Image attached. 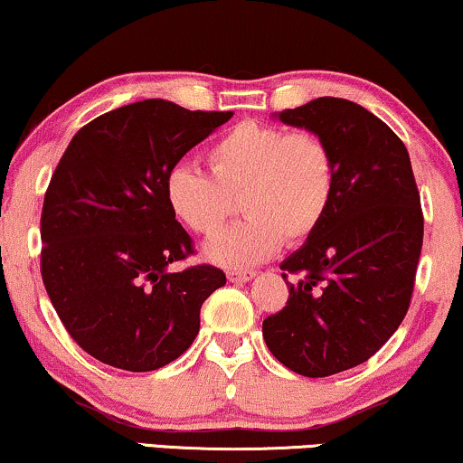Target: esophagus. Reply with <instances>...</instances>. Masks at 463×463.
<instances>
[{
    "instance_id": "34e87169",
    "label": "esophagus",
    "mask_w": 463,
    "mask_h": 463,
    "mask_svg": "<svg viewBox=\"0 0 463 463\" xmlns=\"http://www.w3.org/2000/svg\"><path fill=\"white\" fill-rule=\"evenodd\" d=\"M253 277H255L253 270H242V269H230V270H227V279H230L232 284H242V281L253 279Z\"/></svg>"
}]
</instances>
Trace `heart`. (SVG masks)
I'll return each instance as SVG.
<instances>
[{
    "instance_id": "obj_1",
    "label": "heart",
    "mask_w": 463,
    "mask_h": 463,
    "mask_svg": "<svg viewBox=\"0 0 463 463\" xmlns=\"http://www.w3.org/2000/svg\"><path fill=\"white\" fill-rule=\"evenodd\" d=\"M208 173L177 165L166 173L165 194L175 219L199 236L225 225L241 199L247 219L208 242L205 255L230 269L273 258L284 244L306 242L334 203L338 165L317 132H288L244 121L205 151Z\"/></svg>"
}]
</instances>
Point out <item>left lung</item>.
Wrapping results in <instances>:
<instances>
[{
    "mask_svg": "<svg viewBox=\"0 0 463 463\" xmlns=\"http://www.w3.org/2000/svg\"><path fill=\"white\" fill-rule=\"evenodd\" d=\"M277 117L327 140L338 184L323 225L281 262L295 281L262 334L286 368L329 377L371 360L403 323L425 233L420 193L403 140L366 108L318 97Z\"/></svg>",
    "mask_w": 463,
    "mask_h": 463,
    "instance_id": "obj_1",
    "label": "left lung"
}]
</instances>
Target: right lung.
Returning a JSON list of instances; mask_svg holds the SVG:
<instances>
[{"label":"right lung","instance_id":"obj_1","mask_svg":"<svg viewBox=\"0 0 463 463\" xmlns=\"http://www.w3.org/2000/svg\"><path fill=\"white\" fill-rule=\"evenodd\" d=\"M233 112L145 99L86 123L60 157L41 214V275L69 335L108 366L157 371L193 345L225 273L168 264L194 253L166 203V173Z\"/></svg>","mask_w":463,"mask_h":463}]
</instances>
